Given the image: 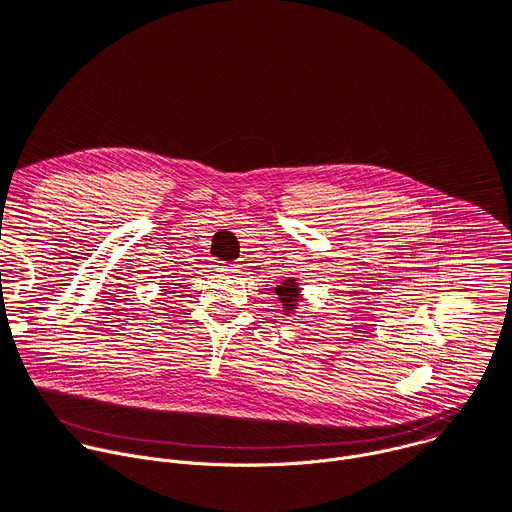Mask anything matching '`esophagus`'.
I'll list each match as a JSON object with an SVG mask.
<instances>
[{
  "label": "esophagus",
  "instance_id": "obj_1",
  "mask_svg": "<svg viewBox=\"0 0 512 512\" xmlns=\"http://www.w3.org/2000/svg\"><path fill=\"white\" fill-rule=\"evenodd\" d=\"M216 269L223 271V273H231V271H235V265H231V263H218Z\"/></svg>",
  "mask_w": 512,
  "mask_h": 512
}]
</instances>
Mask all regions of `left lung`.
<instances>
[{"label":"left lung","instance_id":"1","mask_svg":"<svg viewBox=\"0 0 512 512\" xmlns=\"http://www.w3.org/2000/svg\"><path fill=\"white\" fill-rule=\"evenodd\" d=\"M275 294L279 296V302L281 306L285 308V314H291V310H294L300 302V287L296 283V279H285L279 287H275Z\"/></svg>","mask_w":512,"mask_h":512}]
</instances>
